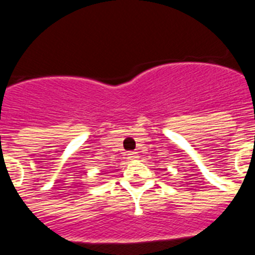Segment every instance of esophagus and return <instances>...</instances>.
I'll return each instance as SVG.
<instances>
[{
    "label": "esophagus",
    "instance_id": "34e87169",
    "mask_svg": "<svg viewBox=\"0 0 255 255\" xmlns=\"http://www.w3.org/2000/svg\"><path fill=\"white\" fill-rule=\"evenodd\" d=\"M128 155H129V158H130V159H136V158H139L138 152H129V153H128Z\"/></svg>",
    "mask_w": 255,
    "mask_h": 255
}]
</instances>
